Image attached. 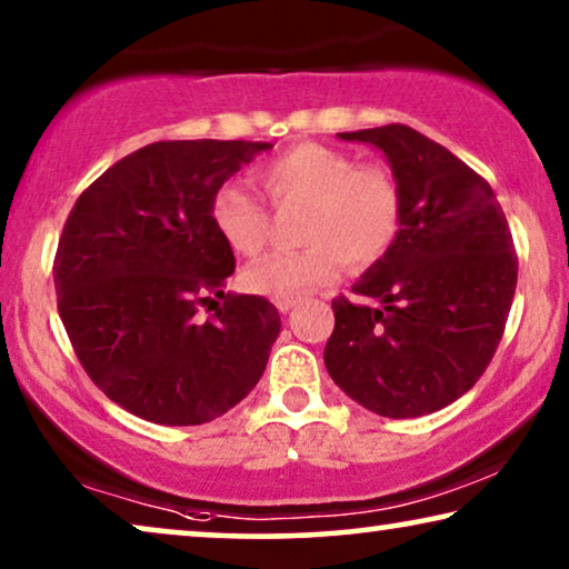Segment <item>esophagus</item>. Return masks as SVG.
I'll list each match as a JSON object with an SVG mask.
<instances>
[{"instance_id": "esophagus-1", "label": "esophagus", "mask_w": 569, "mask_h": 569, "mask_svg": "<svg viewBox=\"0 0 569 569\" xmlns=\"http://www.w3.org/2000/svg\"><path fill=\"white\" fill-rule=\"evenodd\" d=\"M296 303H299V299H281V301H276V307H278V311L286 313V311H291Z\"/></svg>"}]
</instances>
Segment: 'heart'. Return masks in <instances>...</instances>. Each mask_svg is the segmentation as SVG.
I'll use <instances>...</instances> for the list:
<instances>
[{"instance_id": "heart-1", "label": "heart", "mask_w": 569, "mask_h": 569, "mask_svg": "<svg viewBox=\"0 0 569 569\" xmlns=\"http://www.w3.org/2000/svg\"><path fill=\"white\" fill-rule=\"evenodd\" d=\"M258 181L276 207L307 203L301 240L307 248L256 262L242 288L266 299H303L337 281L339 270L370 268L391 248L401 222V193L380 166H355L342 150L296 142L258 168ZM211 222L224 244L256 258L270 237V214L242 186H222Z\"/></svg>"}]
</instances>
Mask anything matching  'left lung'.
I'll use <instances>...</instances> for the list:
<instances>
[{"label": "left lung", "instance_id": "1", "mask_svg": "<svg viewBox=\"0 0 569 569\" xmlns=\"http://www.w3.org/2000/svg\"><path fill=\"white\" fill-rule=\"evenodd\" d=\"M386 152L401 193L396 240L352 293L337 296L325 366L388 419L439 411L478 383L501 342L519 258L486 178L406 124L339 132Z\"/></svg>", "mask_w": 569, "mask_h": 569}]
</instances>
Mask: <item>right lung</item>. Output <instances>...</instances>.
<instances>
[{
    "instance_id": "1",
    "label": "right lung",
    "mask_w": 569,
    "mask_h": 569,
    "mask_svg": "<svg viewBox=\"0 0 569 569\" xmlns=\"http://www.w3.org/2000/svg\"><path fill=\"white\" fill-rule=\"evenodd\" d=\"M244 140L152 142L76 199L53 262L58 313L97 388L134 417L193 427L242 401L281 332L262 296H232L214 318L234 252L211 222L217 191L252 156Z\"/></svg>"
}]
</instances>
